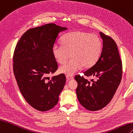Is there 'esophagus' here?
Listing matches in <instances>:
<instances>
[{
    "instance_id": "34e87169",
    "label": "esophagus",
    "mask_w": 133,
    "mask_h": 133,
    "mask_svg": "<svg viewBox=\"0 0 133 133\" xmlns=\"http://www.w3.org/2000/svg\"><path fill=\"white\" fill-rule=\"evenodd\" d=\"M66 78L67 79V80H70V79H73V77L71 75H66Z\"/></svg>"
}]
</instances>
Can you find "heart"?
Returning a JSON list of instances; mask_svg holds the SVG:
<instances>
[{
  "label": "heart",
  "instance_id": "1",
  "mask_svg": "<svg viewBox=\"0 0 133 133\" xmlns=\"http://www.w3.org/2000/svg\"><path fill=\"white\" fill-rule=\"evenodd\" d=\"M62 45H54L52 53L58 63H67L59 68V72L72 75L83 67L88 69L96 63L101 54L103 42L99 36L83 31H75L64 35Z\"/></svg>",
  "mask_w": 133,
  "mask_h": 133
}]
</instances>
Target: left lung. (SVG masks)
Masks as SVG:
<instances>
[{
  "instance_id": "1",
  "label": "left lung",
  "mask_w": 133,
  "mask_h": 133,
  "mask_svg": "<svg viewBox=\"0 0 133 133\" xmlns=\"http://www.w3.org/2000/svg\"><path fill=\"white\" fill-rule=\"evenodd\" d=\"M103 39L100 56L94 65L84 72L85 76L95 77L91 82L84 76L77 75L76 92L82 105L90 111L103 109L115 95L121 81L122 63L116 42L110 36L100 32Z\"/></svg>"
}]
</instances>
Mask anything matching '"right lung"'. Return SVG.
Segmentation results:
<instances>
[{
	"label": "right lung",
	"mask_w": 133,
	"mask_h": 133,
	"mask_svg": "<svg viewBox=\"0 0 133 133\" xmlns=\"http://www.w3.org/2000/svg\"><path fill=\"white\" fill-rule=\"evenodd\" d=\"M66 29L52 23L29 29L15 49L13 69L18 87L27 103L41 112L57 105L65 84L64 74L49 76L58 69L52 48L58 33Z\"/></svg>",
	"instance_id": "obj_1"
}]
</instances>
